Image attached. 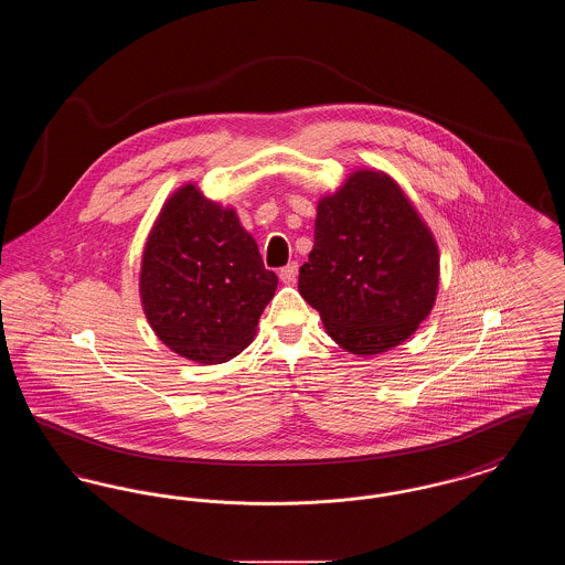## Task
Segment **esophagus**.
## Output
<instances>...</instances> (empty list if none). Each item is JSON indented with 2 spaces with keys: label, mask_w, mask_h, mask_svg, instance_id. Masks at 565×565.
<instances>
[{
  "label": "esophagus",
  "mask_w": 565,
  "mask_h": 565,
  "mask_svg": "<svg viewBox=\"0 0 565 565\" xmlns=\"http://www.w3.org/2000/svg\"><path fill=\"white\" fill-rule=\"evenodd\" d=\"M296 275H298V265L296 263H290V265H286L284 269L279 270V279L284 284H295Z\"/></svg>",
  "instance_id": "obj_1"
}]
</instances>
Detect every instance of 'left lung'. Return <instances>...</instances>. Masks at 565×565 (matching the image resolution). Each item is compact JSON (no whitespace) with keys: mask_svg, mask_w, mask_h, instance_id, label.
Returning a JSON list of instances; mask_svg holds the SVG:
<instances>
[{"mask_svg":"<svg viewBox=\"0 0 565 565\" xmlns=\"http://www.w3.org/2000/svg\"><path fill=\"white\" fill-rule=\"evenodd\" d=\"M436 288L434 237L387 175L358 171L320 201L298 292L343 350L373 355L401 345L428 318Z\"/></svg>","mask_w":565,"mask_h":565,"instance_id":"8db88e82","label":"left lung"}]
</instances>
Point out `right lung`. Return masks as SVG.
Listing matches in <instances>:
<instances>
[{
	"instance_id": "right-lung-1",
	"label": "right lung",
	"mask_w": 565,
	"mask_h": 565,
	"mask_svg": "<svg viewBox=\"0 0 565 565\" xmlns=\"http://www.w3.org/2000/svg\"><path fill=\"white\" fill-rule=\"evenodd\" d=\"M277 288L233 210L192 184L178 190L148 237L139 290L167 348L201 364L242 353Z\"/></svg>"
}]
</instances>
